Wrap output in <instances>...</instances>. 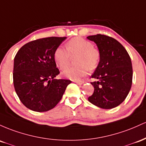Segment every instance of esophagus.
I'll list each match as a JSON object with an SVG mask.
<instances>
[{
  "instance_id": "1",
  "label": "esophagus",
  "mask_w": 146,
  "mask_h": 146,
  "mask_svg": "<svg viewBox=\"0 0 146 146\" xmlns=\"http://www.w3.org/2000/svg\"><path fill=\"white\" fill-rule=\"evenodd\" d=\"M74 82L76 83H77V84H78V85H82L83 83H84L83 81H74Z\"/></svg>"
}]
</instances>
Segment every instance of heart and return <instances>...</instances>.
<instances>
[{"label":"heart","instance_id":"obj_1","mask_svg":"<svg viewBox=\"0 0 146 146\" xmlns=\"http://www.w3.org/2000/svg\"><path fill=\"white\" fill-rule=\"evenodd\" d=\"M66 50L58 47L54 54L57 66L63 70L68 66L70 56L78 54L76 58L77 65L69 67L63 72L65 78L78 80L87 74L88 69L94 70L100 61L99 50L92 46V43L81 37H75L67 42Z\"/></svg>","mask_w":146,"mask_h":146}]
</instances>
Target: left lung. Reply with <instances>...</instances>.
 Returning a JSON list of instances; mask_svg holds the SVG:
<instances>
[{
  "mask_svg": "<svg viewBox=\"0 0 146 146\" xmlns=\"http://www.w3.org/2000/svg\"><path fill=\"white\" fill-rule=\"evenodd\" d=\"M100 52V61L91 77L94 91L88 101L102 109L119 106L127 97L132 83L130 57L116 39L102 34L89 36Z\"/></svg>",
  "mask_w": 146,
  "mask_h": 146,
  "instance_id": "left-lung-1",
  "label": "left lung"
}]
</instances>
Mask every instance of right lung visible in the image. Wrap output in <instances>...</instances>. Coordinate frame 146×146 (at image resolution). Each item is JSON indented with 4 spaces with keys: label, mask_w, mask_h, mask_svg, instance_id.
<instances>
[{
    "label": "right lung",
    "mask_w": 146,
    "mask_h": 146,
    "mask_svg": "<svg viewBox=\"0 0 146 146\" xmlns=\"http://www.w3.org/2000/svg\"><path fill=\"white\" fill-rule=\"evenodd\" d=\"M66 37H48L26 43L14 60V89L22 104L35 112H47L61 99L71 81L56 79L60 73L55 50Z\"/></svg>",
    "instance_id": "obj_1"
}]
</instances>
